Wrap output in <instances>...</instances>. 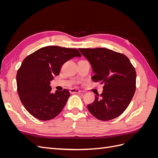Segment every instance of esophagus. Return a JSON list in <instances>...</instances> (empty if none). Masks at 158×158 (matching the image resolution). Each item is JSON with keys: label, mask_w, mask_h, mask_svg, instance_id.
I'll list each match as a JSON object with an SVG mask.
<instances>
[{"label": "esophagus", "mask_w": 158, "mask_h": 158, "mask_svg": "<svg viewBox=\"0 0 158 158\" xmlns=\"http://www.w3.org/2000/svg\"><path fill=\"white\" fill-rule=\"evenodd\" d=\"M80 90L78 89H75V88H71L70 89V93L71 94H79L80 93Z\"/></svg>", "instance_id": "esophagus-1"}]
</instances>
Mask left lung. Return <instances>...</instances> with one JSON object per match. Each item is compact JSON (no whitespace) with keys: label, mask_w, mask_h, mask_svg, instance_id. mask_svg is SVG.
<instances>
[{"label":"left lung","mask_w":158,"mask_h":158,"mask_svg":"<svg viewBox=\"0 0 158 158\" xmlns=\"http://www.w3.org/2000/svg\"><path fill=\"white\" fill-rule=\"evenodd\" d=\"M90 63L94 82L103 84V93L88 105L89 111L99 120L118 117L130 104L136 90V73L128 57L106 48L78 49Z\"/></svg>","instance_id":"8db88e82"}]
</instances>
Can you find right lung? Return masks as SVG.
Listing matches in <instances>:
<instances>
[{"mask_svg": "<svg viewBox=\"0 0 158 158\" xmlns=\"http://www.w3.org/2000/svg\"><path fill=\"white\" fill-rule=\"evenodd\" d=\"M74 56L76 49L47 46L27 56L16 74L17 90L21 102L32 116L49 121L62 111L70 96L68 89L51 92L50 81L58 76L63 65Z\"/></svg>", "mask_w": 158, "mask_h": 158, "instance_id": "1", "label": "right lung"}]
</instances>
